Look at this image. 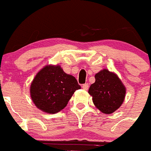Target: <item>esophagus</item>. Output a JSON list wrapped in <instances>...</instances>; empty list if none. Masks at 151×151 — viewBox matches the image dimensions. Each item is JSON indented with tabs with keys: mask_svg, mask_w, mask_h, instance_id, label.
<instances>
[{
	"mask_svg": "<svg viewBox=\"0 0 151 151\" xmlns=\"http://www.w3.org/2000/svg\"><path fill=\"white\" fill-rule=\"evenodd\" d=\"M82 88L84 90H88V83H86V84H83L82 86Z\"/></svg>",
	"mask_w": 151,
	"mask_h": 151,
	"instance_id": "obj_1",
	"label": "esophagus"
}]
</instances>
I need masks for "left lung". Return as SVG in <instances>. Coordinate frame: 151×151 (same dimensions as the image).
Returning <instances> with one entry per match:
<instances>
[{"instance_id": "1", "label": "left lung", "mask_w": 151, "mask_h": 151, "mask_svg": "<svg viewBox=\"0 0 151 151\" xmlns=\"http://www.w3.org/2000/svg\"><path fill=\"white\" fill-rule=\"evenodd\" d=\"M88 93L92 96L94 105L105 114H111L122 105L126 88L114 73L103 69L95 76Z\"/></svg>"}]
</instances>
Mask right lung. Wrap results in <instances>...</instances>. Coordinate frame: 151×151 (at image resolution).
Returning <instances> with one entry per match:
<instances>
[{
	"instance_id": "add662e5",
	"label": "right lung",
	"mask_w": 151,
	"mask_h": 151,
	"mask_svg": "<svg viewBox=\"0 0 151 151\" xmlns=\"http://www.w3.org/2000/svg\"><path fill=\"white\" fill-rule=\"evenodd\" d=\"M81 86L76 78L60 65H46L37 74L30 86L33 103L40 110L55 114L63 109Z\"/></svg>"
}]
</instances>
